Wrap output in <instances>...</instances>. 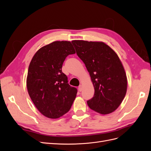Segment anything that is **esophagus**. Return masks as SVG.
<instances>
[{
  "label": "esophagus",
  "instance_id": "34e87169",
  "mask_svg": "<svg viewBox=\"0 0 151 151\" xmlns=\"http://www.w3.org/2000/svg\"><path fill=\"white\" fill-rule=\"evenodd\" d=\"M78 89H79V91H80V92H81V91H82V90H83V86H82V85H80L79 86Z\"/></svg>",
  "mask_w": 151,
  "mask_h": 151
}]
</instances>
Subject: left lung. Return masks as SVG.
<instances>
[{
	"mask_svg": "<svg viewBox=\"0 0 151 151\" xmlns=\"http://www.w3.org/2000/svg\"><path fill=\"white\" fill-rule=\"evenodd\" d=\"M76 53L89 72L94 88L89 107L102 115L111 113L122 103L127 93V79L117 54L103 42L74 40Z\"/></svg>",
	"mask_w": 151,
	"mask_h": 151,
	"instance_id": "8db88e82",
	"label": "left lung"
}]
</instances>
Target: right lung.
Returning <instances> with one entry per match:
<instances>
[{"label": "right lung", "mask_w": 151, "mask_h": 151, "mask_svg": "<svg viewBox=\"0 0 151 151\" xmlns=\"http://www.w3.org/2000/svg\"><path fill=\"white\" fill-rule=\"evenodd\" d=\"M76 51L72 43L54 42L39 49L29 63L26 86L39 111L50 118H60L70 109L77 89L68 84L62 71L68 55Z\"/></svg>", "instance_id": "obj_1"}]
</instances>
